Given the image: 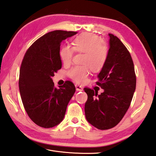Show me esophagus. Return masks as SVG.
<instances>
[{
    "label": "esophagus",
    "mask_w": 156,
    "mask_h": 156,
    "mask_svg": "<svg viewBox=\"0 0 156 156\" xmlns=\"http://www.w3.org/2000/svg\"><path fill=\"white\" fill-rule=\"evenodd\" d=\"M75 87H76V90H77V91H81L83 90V87H81V85H75Z\"/></svg>",
    "instance_id": "obj_1"
}]
</instances>
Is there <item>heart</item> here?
I'll list each match as a JSON object with an SVG mask.
<instances>
[{
  "instance_id": "1",
  "label": "heart",
  "mask_w": 156,
  "mask_h": 156,
  "mask_svg": "<svg viewBox=\"0 0 156 156\" xmlns=\"http://www.w3.org/2000/svg\"><path fill=\"white\" fill-rule=\"evenodd\" d=\"M73 48L65 45L60 50V57L65 65L71 64L75 50L83 53L81 66H73L69 71V75L77 83L83 82L90 74V69L93 72H98L106 64L108 58V48L101 42V38L91 33H83L75 37Z\"/></svg>"
}]
</instances>
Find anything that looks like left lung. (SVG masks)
I'll list each match as a JSON object with an SVG mask.
<instances>
[{
  "label": "left lung",
  "instance_id": "obj_1",
  "mask_svg": "<svg viewBox=\"0 0 156 156\" xmlns=\"http://www.w3.org/2000/svg\"><path fill=\"white\" fill-rule=\"evenodd\" d=\"M109 50L106 64L98 75L96 84L104 90L85 88L87 100L85 114L91 125L106 130L118 125L129 109L136 88V75L131 56L116 36L109 34Z\"/></svg>",
  "mask_w": 156,
  "mask_h": 156
}]
</instances>
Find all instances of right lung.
I'll list each match as a JSON object with an SVG mask.
<instances>
[{
    "mask_svg": "<svg viewBox=\"0 0 156 156\" xmlns=\"http://www.w3.org/2000/svg\"><path fill=\"white\" fill-rule=\"evenodd\" d=\"M76 34L62 30L46 34L29 48L21 62L19 87L22 102L31 120L43 128L62 122L75 92L72 82L66 81L56 88L52 77L62 67L60 43Z\"/></svg>",
    "mask_w": 156,
    "mask_h": 156,
    "instance_id": "1",
    "label": "right lung"
}]
</instances>
